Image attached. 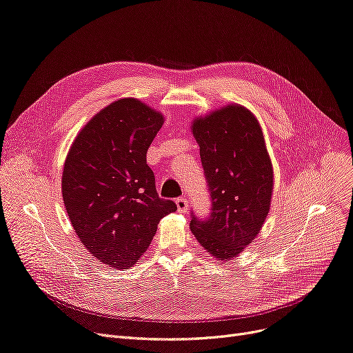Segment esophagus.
Masks as SVG:
<instances>
[{"mask_svg":"<svg viewBox=\"0 0 353 353\" xmlns=\"http://www.w3.org/2000/svg\"><path fill=\"white\" fill-rule=\"evenodd\" d=\"M176 205H177V211H179V212H181V214L188 212V210H189V202H188L186 198H179V199H176Z\"/></svg>","mask_w":353,"mask_h":353,"instance_id":"obj_1","label":"esophagus"}]
</instances>
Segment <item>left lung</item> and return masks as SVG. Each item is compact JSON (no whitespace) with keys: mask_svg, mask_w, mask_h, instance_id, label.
<instances>
[{"mask_svg":"<svg viewBox=\"0 0 353 353\" xmlns=\"http://www.w3.org/2000/svg\"><path fill=\"white\" fill-rule=\"evenodd\" d=\"M192 134L210 186L212 212L190 230L218 262L237 257L253 243L269 215L273 165L262 126L253 112L230 103L194 117Z\"/></svg>","mask_w":353,"mask_h":353,"instance_id":"obj_1","label":"left lung"}]
</instances>
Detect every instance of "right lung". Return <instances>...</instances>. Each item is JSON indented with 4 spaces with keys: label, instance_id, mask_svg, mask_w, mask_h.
Segmentation results:
<instances>
[{
    "label": "right lung",
    "instance_id": "obj_1",
    "mask_svg": "<svg viewBox=\"0 0 353 353\" xmlns=\"http://www.w3.org/2000/svg\"><path fill=\"white\" fill-rule=\"evenodd\" d=\"M164 114L134 97L97 112L75 137L62 172L71 224L99 262L129 269L147 252L173 201L159 198L147 151Z\"/></svg>",
    "mask_w": 353,
    "mask_h": 353
}]
</instances>
